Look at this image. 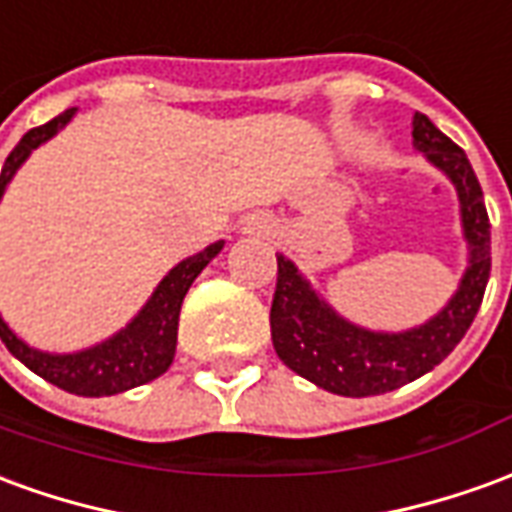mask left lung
I'll list each match as a JSON object with an SVG mask.
<instances>
[{"instance_id":"8db88e82","label":"left lung","mask_w":512,"mask_h":512,"mask_svg":"<svg viewBox=\"0 0 512 512\" xmlns=\"http://www.w3.org/2000/svg\"><path fill=\"white\" fill-rule=\"evenodd\" d=\"M413 143L455 184L463 234L469 242V270L441 314L405 333L364 331L342 320L314 295L295 264L278 256V281L270 308L275 353L300 378L342 397L386 394L441 364L471 328L488 286L491 223L466 151L438 132L422 112L413 115Z\"/></svg>"}]
</instances>
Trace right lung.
<instances>
[{
	"instance_id": "obj_1",
	"label": "right lung",
	"mask_w": 512,
	"mask_h": 512,
	"mask_svg": "<svg viewBox=\"0 0 512 512\" xmlns=\"http://www.w3.org/2000/svg\"><path fill=\"white\" fill-rule=\"evenodd\" d=\"M74 112L76 107H71L49 123L30 129L18 140V146L10 151V157L2 165V192H5L7 181L13 179L18 165L30 157L32 148H38L52 134H57V129H63L65 123L74 118ZM220 250H223V239L176 264L162 278V284L157 286V292L151 295L143 311L121 333H115L112 339L96 344L90 350L68 355L41 353V350H32L21 342L5 322H2V342L27 369L68 394L107 397V394H121L134 386H143L148 380L159 378L162 372H168V366L173 364L176 339H179L181 300L187 295L192 281L201 275V270Z\"/></svg>"
}]
</instances>
